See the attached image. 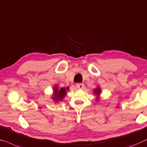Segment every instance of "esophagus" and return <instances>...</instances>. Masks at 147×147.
Returning <instances> with one entry per match:
<instances>
[{
	"instance_id": "34e87169",
	"label": "esophagus",
	"mask_w": 147,
	"mask_h": 147,
	"mask_svg": "<svg viewBox=\"0 0 147 147\" xmlns=\"http://www.w3.org/2000/svg\"><path fill=\"white\" fill-rule=\"evenodd\" d=\"M76 87L78 89H83V87H84V84L83 83H77Z\"/></svg>"
}]
</instances>
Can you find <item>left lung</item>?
<instances>
[{
    "label": "left lung",
    "instance_id": "obj_1",
    "mask_svg": "<svg viewBox=\"0 0 147 147\" xmlns=\"http://www.w3.org/2000/svg\"><path fill=\"white\" fill-rule=\"evenodd\" d=\"M94 93L99 95V94H100V89H99V88H96V89H94Z\"/></svg>",
    "mask_w": 147,
    "mask_h": 147
}]
</instances>
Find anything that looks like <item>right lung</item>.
Returning a JSON list of instances; mask_svg holds the SVG:
<instances>
[{"mask_svg":"<svg viewBox=\"0 0 147 147\" xmlns=\"http://www.w3.org/2000/svg\"><path fill=\"white\" fill-rule=\"evenodd\" d=\"M66 89L68 91V87L66 88ZM54 94L53 99L56 102H58L59 101H62V99L64 98L65 95L66 94V90L65 88H60L59 89L58 87H55L53 89Z\"/></svg>","mask_w":147,"mask_h":147,"instance_id":"add662e5","label":"right lung"}]
</instances>
